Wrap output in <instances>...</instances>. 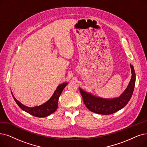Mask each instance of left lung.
Returning <instances> with one entry per match:
<instances>
[{"label":"left lung","mask_w":147,"mask_h":147,"mask_svg":"<svg viewBox=\"0 0 147 147\" xmlns=\"http://www.w3.org/2000/svg\"><path fill=\"white\" fill-rule=\"evenodd\" d=\"M130 65L132 74L131 80L125 90L119 97L111 99L98 97L91 93L84 91L80 87L84 103L88 109L98 114L110 115L125 106L131 98L136 82V74L134 67L131 64Z\"/></svg>","instance_id":"8db88e82"}]
</instances>
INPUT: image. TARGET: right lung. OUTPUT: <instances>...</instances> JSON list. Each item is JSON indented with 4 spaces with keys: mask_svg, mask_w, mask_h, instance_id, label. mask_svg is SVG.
Segmentation results:
<instances>
[{
    "mask_svg": "<svg viewBox=\"0 0 147 147\" xmlns=\"http://www.w3.org/2000/svg\"><path fill=\"white\" fill-rule=\"evenodd\" d=\"M67 83H64L60 84L57 87L55 91L53 93V95L51 97L48 101L45 103L39 105V106H36L33 107H27L26 105L22 104L20 101L17 100V99L13 95V92H11V94L13 96V98L15 100L17 104L19 105V107L22 109L23 111H26L31 115H33L38 118H44V117L48 116L51 115L52 113L57 110L58 107V101L59 97L62 93L63 89L67 85Z\"/></svg>",
    "mask_w": 147,
    "mask_h": 147,
    "instance_id": "obj_1",
    "label": "right lung"
}]
</instances>
